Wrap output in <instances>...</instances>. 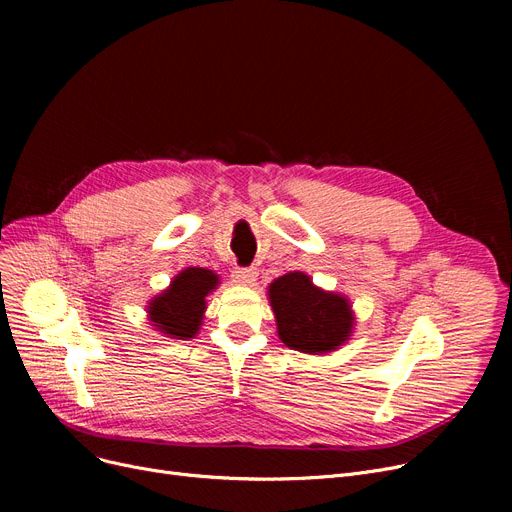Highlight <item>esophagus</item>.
Instances as JSON below:
<instances>
[{"label": "esophagus", "mask_w": 512, "mask_h": 512, "mask_svg": "<svg viewBox=\"0 0 512 512\" xmlns=\"http://www.w3.org/2000/svg\"><path fill=\"white\" fill-rule=\"evenodd\" d=\"M232 280L240 286H253L257 282V270L255 267H236V270L232 272Z\"/></svg>", "instance_id": "1"}]
</instances>
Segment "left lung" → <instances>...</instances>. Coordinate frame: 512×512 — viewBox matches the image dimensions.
I'll return each instance as SVG.
<instances>
[{
    "label": "left lung",
    "mask_w": 512,
    "mask_h": 512,
    "mask_svg": "<svg viewBox=\"0 0 512 512\" xmlns=\"http://www.w3.org/2000/svg\"><path fill=\"white\" fill-rule=\"evenodd\" d=\"M280 340L305 355H330L353 336L351 299L313 284L305 272H288L267 286Z\"/></svg>",
    "instance_id": "8db88e82"
}]
</instances>
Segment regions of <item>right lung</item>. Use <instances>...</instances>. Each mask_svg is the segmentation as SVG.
<instances>
[{
	"label": "right lung",
	"instance_id": "add662e5",
	"mask_svg": "<svg viewBox=\"0 0 512 512\" xmlns=\"http://www.w3.org/2000/svg\"><path fill=\"white\" fill-rule=\"evenodd\" d=\"M220 286V276L207 267H186L170 286L147 303V319L153 330L166 338L191 340L199 334L207 309V297Z\"/></svg>",
	"mask_w": 512,
	"mask_h": 512
}]
</instances>
